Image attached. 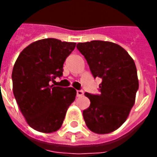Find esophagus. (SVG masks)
<instances>
[{
  "label": "esophagus",
  "instance_id": "1",
  "mask_svg": "<svg viewBox=\"0 0 157 157\" xmlns=\"http://www.w3.org/2000/svg\"><path fill=\"white\" fill-rule=\"evenodd\" d=\"M84 94V91L82 90H76V96L77 97H81L83 96Z\"/></svg>",
  "mask_w": 157,
  "mask_h": 157
}]
</instances>
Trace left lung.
Wrapping results in <instances>:
<instances>
[{
  "mask_svg": "<svg viewBox=\"0 0 157 157\" xmlns=\"http://www.w3.org/2000/svg\"><path fill=\"white\" fill-rule=\"evenodd\" d=\"M77 50L87 61L94 78L99 77V94L86 93L90 105L83 111L89 129L108 134L121 125L133 107L139 90L134 61L124 49L103 40L78 43Z\"/></svg>",
  "mask_w": 157,
  "mask_h": 157,
  "instance_id": "8db88e82",
  "label": "left lung"
}]
</instances>
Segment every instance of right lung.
<instances>
[{
  "label": "right lung",
  "instance_id": "add662e5",
  "mask_svg": "<svg viewBox=\"0 0 157 157\" xmlns=\"http://www.w3.org/2000/svg\"><path fill=\"white\" fill-rule=\"evenodd\" d=\"M76 43L47 38L32 43L18 55L13 71V92L28 124L42 133L61 127L76 91L50 85L61 77L63 63Z\"/></svg>",
  "mask_w": 157,
  "mask_h": 157
}]
</instances>
